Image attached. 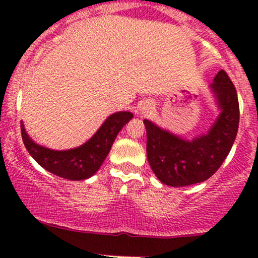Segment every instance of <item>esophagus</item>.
<instances>
[{
	"mask_svg": "<svg viewBox=\"0 0 258 258\" xmlns=\"http://www.w3.org/2000/svg\"><path fill=\"white\" fill-rule=\"evenodd\" d=\"M151 105L150 103H145L144 105V107H142V113H148L151 111Z\"/></svg>",
	"mask_w": 258,
	"mask_h": 258,
	"instance_id": "esophagus-1",
	"label": "esophagus"
}]
</instances>
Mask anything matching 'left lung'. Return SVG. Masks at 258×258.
Returning <instances> with one entry per match:
<instances>
[{
  "mask_svg": "<svg viewBox=\"0 0 258 258\" xmlns=\"http://www.w3.org/2000/svg\"><path fill=\"white\" fill-rule=\"evenodd\" d=\"M210 90L220 113L207 134L187 140L144 119L148 163L156 177L167 186L184 187L206 181L220 168L232 148L240 122L236 88L221 70Z\"/></svg>",
  "mask_w": 258,
  "mask_h": 258,
  "instance_id": "obj_1",
  "label": "left lung"
}]
</instances>
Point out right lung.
<instances>
[{
  "instance_id": "1",
  "label": "right lung",
  "mask_w": 258,
  "mask_h": 258,
  "mask_svg": "<svg viewBox=\"0 0 258 258\" xmlns=\"http://www.w3.org/2000/svg\"><path fill=\"white\" fill-rule=\"evenodd\" d=\"M132 117L134 114L128 111L110 114L88 141L70 150H51L38 145L28 136L22 121L21 134L28 153L41 167L58 177L81 181L92 177L100 170L112 147L114 139Z\"/></svg>"
}]
</instances>
